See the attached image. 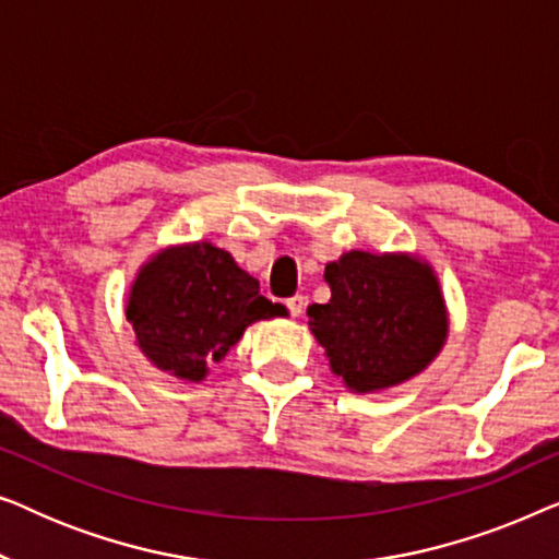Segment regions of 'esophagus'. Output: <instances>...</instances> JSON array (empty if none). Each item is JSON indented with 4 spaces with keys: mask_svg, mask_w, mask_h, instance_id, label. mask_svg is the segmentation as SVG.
Listing matches in <instances>:
<instances>
[{
    "mask_svg": "<svg viewBox=\"0 0 559 559\" xmlns=\"http://www.w3.org/2000/svg\"><path fill=\"white\" fill-rule=\"evenodd\" d=\"M287 310H289V316H293V318H300L302 310H305V297H302V295L289 297V300H287Z\"/></svg>",
    "mask_w": 559,
    "mask_h": 559,
    "instance_id": "obj_1",
    "label": "esophagus"
}]
</instances>
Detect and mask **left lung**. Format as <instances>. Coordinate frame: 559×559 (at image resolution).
<instances>
[{
	"label": "left lung",
	"instance_id": "1",
	"mask_svg": "<svg viewBox=\"0 0 559 559\" xmlns=\"http://www.w3.org/2000/svg\"><path fill=\"white\" fill-rule=\"evenodd\" d=\"M323 277L331 300L310 305L308 325L348 392H386L440 356L450 316L427 259L350 249L325 264Z\"/></svg>",
	"mask_w": 559,
	"mask_h": 559
}]
</instances>
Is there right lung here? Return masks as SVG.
Segmentation results:
<instances>
[{
	"mask_svg": "<svg viewBox=\"0 0 559 559\" xmlns=\"http://www.w3.org/2000/svg\"><path fill=\"white\" fill-rule=\"evenodd\" d=\"M124 316L155 369L201 384L257 320L287 316L259 282L211 241L170 243L140 266Z\"/></svg>",
	"mask_w": 559,
	"mask_h": 559,
	"instance_id": "right-lung-1",
	"label": "right lung"
}]
</instances>
